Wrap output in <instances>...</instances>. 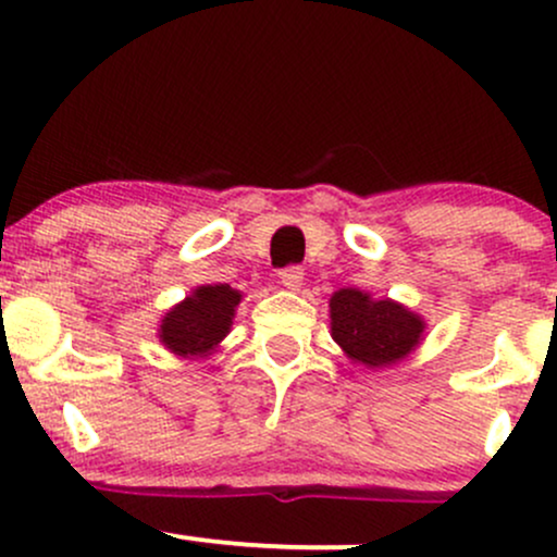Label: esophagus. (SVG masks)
Instances as JSON below:
<instances>
[{"label": "esophagus", "mask_w": 557, "mask_h": 557, "mask_svg": "<svg viewBox=\"0 0 557 557\" xmlns=\"http://www.w3.org/2000/svg\"><path fill=\"white\" fill-rule=\"evenodd\" d=\"M280 283H283L287 290H298V287L304 285V270H300L298 264L285 267V270H280Z\"/></svg>", "instance_id": "1"}]
</instances>
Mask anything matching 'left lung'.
Returning a JSON list of instances; mask_svg holds the SVG:
<instances>
[{
    "mask_svg": "<svg viewBox=\"0 0 557 557\" xmlns=\"http://www.w3.org/2000/svg\"><path fill=\"white\" fill-rule=\"evenodd\" d=\"M332 341L350 361L369 369L393 367L424 337V319L389 298L341 287L330 298Z\"/></svg>",
    "mask_w": 557,
    "mask_h": 557,
    "instance_id": "left-lung-1",
    "label": "left lung"
}]
</instances>
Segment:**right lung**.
<instances>
[{"mask_svg": "<svg viewBox=\"0 0 557 557\" xmlns=\"http://www.w3.org/2000/svg\"><path fill=\"white\" fill-rule=\"evenodd\" d=\"M240 293L230 285H201L183 304L168 311L159 324V341L183 359L209 356L225 341Z\"/></svg>", "mask_w": 557, "mask_h": 557, "instance_id": "right-lung-1", "label": "right lung"}]
</instances>
